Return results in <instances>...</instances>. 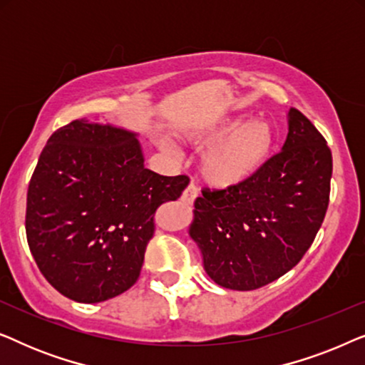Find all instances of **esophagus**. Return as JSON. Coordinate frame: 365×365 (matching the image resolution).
Returning a JSON list of instances; mask_svg holds the SVG:
<instances>
[{"label": "esophagus", "mask_w": 365, "mask_h": 365, "mask_svg": "<svg viewBox=\"0 0 365 365\" xmlns=\"http://www.w3.org/2000/svg\"><path fill=\"white\" fill-rule=\"evenodd\" d=\"M197 196H199V189H197L196 184L191 182L186 189H184L181 199H182L184 204H192L194 201H196Z\"/></svg>", "instance_id": "1"}]
</instances>
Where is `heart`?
Returning a JSON list of instances; mask_svg holds the SVG:
<instances>
[{
	"label": "heart",
	"mask_w": 365,
	"mask_h": 365,
	"mask_svg": "<svg viewBox=\"0 0 365 365\" xmlns=\"http://www.w3.org/2000/svg\"><path fill=\"white\" fill-rule=\"evenodd\" d=\"M189 141L209 148L201 161V173L214 187H234L251 179L271 156L276 134L264 119L244 121L227 118L189 134ZM164 149H169L163 143Z\"/></svg>",
	"instance_id": "1"
}]
</instances>
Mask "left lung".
<instances>
[{"label":"left lung","instance_id":"left-lung-1","mask_svg":"<svg viewBox=\"0 0 365 365\" xmlns=\"http://www.w3.org/2000/svg\"><path fill=\"white\" fill-rule=\"evenodd\" d=\"M332 154L316 126L289 111L282 151L246 182L202 189L189 234L219 286L254 291L296 266L316 239L331 194Z\"/></svg>","mask_w":365,"mask_h":365}]
</instances>
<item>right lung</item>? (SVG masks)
<instances>
[{"mask_svg":"<svg viewBox=\"0 0 365 365\" xmlns=\"http://www.w3.org/2000/svg\"><path fill=\"white\" fill-rule=\"evenodd\" d=\"M189 184L144 168L136 134L76 119L56 129L28 186L26 237L46 281L76 302H103L138 281L154 212Z\"/></svg>","mask_w":365,"mask_h":365,"instance_id":"right-lung-1","label":"right lung"}]
</instances>
